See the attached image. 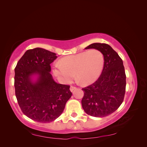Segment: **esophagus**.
I'll return each mask as SVG.
<instances>
[{"instance_id":"esophagus-1","label":"esophagus","mask_w":147,"mask_h":147,"mask_svg":"<svg viewBox=\"0 0 147 147\" xmlns=\"http://www.w3.org/2000/svg\"><path fill=\"white\" fill-rule=\"evenodd\" d=\"M77 88L75 87V86H71L70 87V91H73L74 90H75V89H76Z\"/></svg>"}]
</instances>
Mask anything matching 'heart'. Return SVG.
Listing matches in <instances>:
<instances>
[{
  "label": "heart",
  "instance_id": "1",
  "mask_svg": "<svg viewBox=\"0 0 147 147\" xmlns=\"http://www.w3.org/2000/svg\"><path fill=\"white\" fill-rule=\"evenodd\" d=\"M104 58L97 49L63 57L53 65V73L63 83H69L74 77L83 84L94 82L104 67Z\"/></svg>",
  "mask_w": 147,
  "mask_h": 147
}]
</instances>
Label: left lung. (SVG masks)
<instances>
[{
	"label": "left lung",
	"instance_id": "obj_1",
	"mask_svg": "<svg viewBox=\"0 0 147 147\" xmlns=\"http://www.w3.org/2000/svg\"><path fill=\"white\" fill-rule=\"evenodd\" d=\"M94 48L104 55L102 72L97 80L82 88V107L88 115L104 117L116 111L123 102L126 92V74L123 60L108 44L94 43L85 49Z\"/></svg>",
	"mask_w": 147,
	"mask_h": 147
}]
</instances>
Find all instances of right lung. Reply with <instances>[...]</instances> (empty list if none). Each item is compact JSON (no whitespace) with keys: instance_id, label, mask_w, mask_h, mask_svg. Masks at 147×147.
Returning <instances> with one entry per match:
<instances>
[{"instance_id":"right-lung-1","label":"right lung","mask_w":147,"mask_h":147,"mask_svg":"<svg viewBox=\"0 0 147 147\" xmlns=\"http://www.w3.org/2000/svg\"><path fill=\"white\" fill-rule=\"evenodd\" d=\"M56 54L41 48L25 52L15 69V95L26 116L40 123H50L58 118L72 96L70 86L56 83L50 74V64ZM38 75L33 83L30 77Z\"/></svg>"}]
</instances>
